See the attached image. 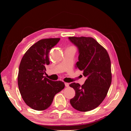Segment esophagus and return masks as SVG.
Returning a JSON list of instances; mask_svg holds the SVG:
<instances>
[{"label":"esophagus","instance_id":"34e87169","mask_svg":"<svg viewBox=\"0 0 131 131\" xmlns=\"http://www.w3.org/2000/svg\"><path fill=\"white\" fill-rule=\"evenodd\" d=\"M64 84H65L66 87H69V83L65 82V83H64Z\"/></svg>","mask_w":131,"mask_h":131}]
</instances>
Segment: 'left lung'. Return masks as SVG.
<instances>
[{
  "instance_id": "8db88e82",
  "label": "left lung",
  "mask_w": 131,
  "mask_h": 131,
  "mask_svg": "<svg viewBox=\"0 0 131 131\" xmlns=\"http://www.w3.org/2000/svg\"><path fill=\"white\" fill-rule=\"evenodd\" d=\"M69 39L79 49L77 67L88 77L82 86L75 82L69 85L75 91L70 103L75 109L88 112L100 105L108 93L112 79L110 59L106 49L92 37Z\"/></svg>"
}]
</instances>
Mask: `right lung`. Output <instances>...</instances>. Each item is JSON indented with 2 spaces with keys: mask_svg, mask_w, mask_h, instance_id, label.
I'll return each mask as SVG.
<instances>
[{
  "mask_svg": "<svg viewBox=\"0 0 131 131\" xmlns=\"http://www.w3.org/2000/svg\"><path fill=\"white\" fill-rule=\"evenodd\" d=\"M60 38L43 39L35 43L23 55L19 64L18 86L26 104L41 111L52 104L55 94L64 88V82L52 81L43 76L50 64L49 54Z\"/></svg>",
  "mask_w": 131,
  "mask_h": 131,
  "instance_id": "obj_1",
  "label": "right lung"
}]
</instances>
